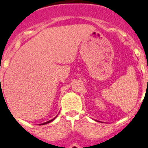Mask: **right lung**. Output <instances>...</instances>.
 I'll return each instance as SVG.
<instances>
[{"mask_svg":"<svg viewBox=\"0 0 148 148\" xmlns=\"http://www.w3.org/2000/svg\"><path fill=\"white\" fill-rule=\"evenodd\" d=\"M55 119V117L54 118V119H52V120H51V121H47V122H45V123H42V124H41L42 125H43V124H48V123H50V122H51V121H53Z\"/></svg>","mask_w":148,"mask_h":148,"instance_id":"1","label":"right lung"}]
</instances>
